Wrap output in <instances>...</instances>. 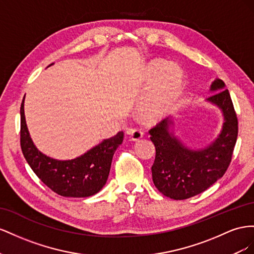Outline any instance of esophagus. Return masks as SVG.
Returning <instances> with one entry per match:
<instances>
[{
    "label": "esophagus",
    "instance_id": "esophagus-1",
    "mask_svg": "<svg viewBox=\"0 0 254 254\" xmlns=\"http://www.w3.org/2000/svg\"><path fill=\"white\" fill-rule=\"evenodd\" d=\"M127 133L129 135V138L133 141H137L142 138L143 133L140 131L138 128H128Z\"/></svg>",
    "mask_w": 254,
    "mask_h": 254
}]
</instances>
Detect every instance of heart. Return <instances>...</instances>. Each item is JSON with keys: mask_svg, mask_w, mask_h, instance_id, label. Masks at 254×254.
<instances>
[{"mask_svg": "<svg viewBox=\"0 0 254 254\" xmlns=\"http://www.w3.org/2000/svg\"><path fill=\"white\" fill-rule=\"evenodd\" d=\"M150 81H154L139 105V114L148 121L161 120L167 116L182 96L185 77L179 67L164 61L150 64Z\"/></svg>", "mask_w": 254, "mask_h": 254, "instance_id": "1", "label": "heart"}]
</instances>
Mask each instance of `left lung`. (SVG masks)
Listing matches in <instances>:
<instances>
[{
  "mask_svg": "<svg viewBox=\"0 0 254 254\" xmlns=\"http://www.w3.org/2000/svg\"><path fill=\"white\" fill-rule=\"evenodd\" d=\"M222 79L216 78L206 101L218 106L224 122L218 137L204 149L187 148L170 132V119L151 128L150 139L156 154L152 165V179L157 190L173 200H185L211 187L226 173L238 134V121L230 92Z\"/></svg>",
  "mask_w": 254,
  "mask_h": 254,
  "instance_id": "obj_1",
  "label": "left lung"
}]
</instances>
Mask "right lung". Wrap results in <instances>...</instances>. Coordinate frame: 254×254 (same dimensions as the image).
Listing matches in <instances>:
<instances>
[{"label": "right lung", "instance_id": "right-lung-1", "mask_svg": "<svg viewBox=\"0 0 254 254\" xmlns=\"http://www.w3.org/2000/svg\"><path fill=\"white\" fill-rule=\"evenodd\" d=\"M20 114L21 149L27 164L41 182L63 197H90L102 190L110 175L115 151L123 141V132L104 139L74 159L59 161L41 153L35 147L25 122L24 98Z\"/></svg>", "mask_w": 254, "mask_h": 254}]
</instances>
